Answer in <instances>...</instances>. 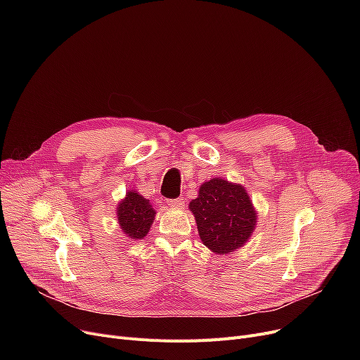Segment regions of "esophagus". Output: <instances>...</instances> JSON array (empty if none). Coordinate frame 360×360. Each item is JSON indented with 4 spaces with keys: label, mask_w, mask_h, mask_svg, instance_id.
Returning <instances> with one entry per match:
<instances>
[{
    "label": "esophagus",
    "mask_w": 360,
    "mask_h": 360,
    "mask_svg": "<svg viewBox=\"0 0 360 360\" xmlns=\"http://www.w3.org/2000/svg\"><path fill=\"white\" fill-rule=\"evenodd\" d=\"M184 198L182 197H179V198H169V200H166V204L169 205V207H172V209H179V207H182L184 205Z\"/></svg>",
    "instance_id": "esophagus-1"
}]
</instances>
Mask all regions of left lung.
<instances>
[{
  "mask_svg": "<svg viewBox=\"0 0 360 360\" xmlns=\"http://www.w3.org/2000/svg\"><path fill=\"white\" fill-rule=\"evenodd\" d=\"M190 210L202 243L217 254L240 248L257 221L252 202L243 188L219 178L201 185L198 197L190 202Z\"/></svg>",
  "mask_w": 360,
  "mask_h": 360,
  "instance_id": "1",
  "label": "left lung"
}]
</instances>
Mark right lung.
Returning <instances> with one entry per match:
<instances>
[{
  "label": "right lung",
  "instance_id": "1",
  "mask_svg": "<svg viewBox=\"0 0 360 360\" xmlns=\"http://www.w3.org/2000/svg\"><path fill=\"white\" fill-rule=\"evenodd\" d=\"M156 212L151 209L148 200L136 191L127 193L124 201L118 207V221L124 233L132 239H141L147 235Z\"/></svg>",
  "mask_w": 360,
  "mask_h": 360
}]
</instances>
